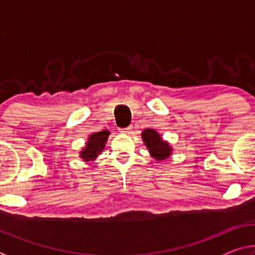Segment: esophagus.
Returning a JSON list of instances; mask_svg holds the SVG:
<instances>
[{
  "instance_id": "esophagus-1",
  "label": "esophagus",
  "mask_w": 255,
  "mask_h": 255,
  "mask_svg": "<svg viewBox=\"0 0 255 255\" xmlns=\"http://www.w3.org/2000/svg\"><path fill=\"white\" fill-rule=\"evenodd\" d=\"M131 130V127H127V128H124V129H120V132L123 133H129V131Z\"/></svg>"
}]
</instances>
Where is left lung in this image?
I'll list each match as a JSON object with an SVG mask.
<instances>
[{"instance_id":"left-lung-1","label":"left lung","mask_w":255,"mask_h":255,"mask_svg":"<svg viewBox=\"0 0 255 255\" xmlns=\"http://www.w3.org/2000/svg\"><path fill=\"white\" fill-rule=\"evenodd\" d=\"M141 139H143L144 145L147 148L149 155L155 161H165L173 153V148H172L169 141L164 140L162 136L155 129H144L141 131Z\"/></svg>"}]
</instances>
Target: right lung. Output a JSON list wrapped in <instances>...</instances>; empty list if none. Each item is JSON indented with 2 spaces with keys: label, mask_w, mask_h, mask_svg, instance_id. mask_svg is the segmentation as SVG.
I'll return each instance as SVG.
<instances>
[{
  "label": "right lung",
  "mask_w": 255,
  "mask_h": 255,
  "mask_svg": "<svg viewBox=\"0 0 255 255\" xmlns=\"http://www.w3.org/2000/svg\"><path fill=\"white\" fill-rule=\"evenodd\" d=\"M109 135L110 131L107 130V129L106 130L91 133L88 137L85 146L80 152V158L83 159L86 163L94 161L101 154L102 150L105 149Z\"/></svg>",
  "instance_id": "1"
}]
</instances>
